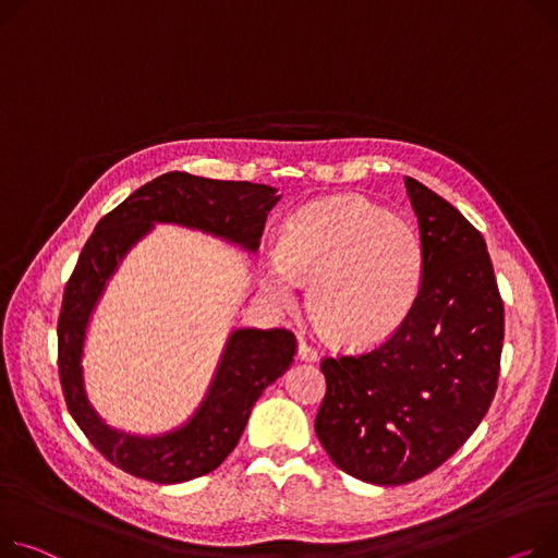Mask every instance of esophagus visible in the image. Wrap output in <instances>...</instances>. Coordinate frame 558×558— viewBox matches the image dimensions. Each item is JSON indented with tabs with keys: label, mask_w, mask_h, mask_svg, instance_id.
I'll return each instance as SVG.
<instances>
[{
	"label": "esophagus",
	"mask_w": 558,
	"mask_h": 558,
	"mask_svg": "<svg viewBox=\"0 0 558 558\" xmlns=\"http://www.w3.org/2000/svg\"><path fill=\"white\" fill-rule=\"evenodd\" d=\"M299 359H301V361L312 363V361H316V359H318V352H316L312 345H307L305 341H301V343H299Z\"/></svg>",
	"instance_id": "esophagus-1"
}]
</instances>
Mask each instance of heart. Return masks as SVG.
Wrapping results in <instances>:
<instances>
[{
  "instance_id": "obj_1",
  "label": "heart",
  "mask_w": 558,
  "mask_h": 558,
  "mask_svg": "<svg viewBox=\"0 0 558 558\" xmlns=\"http://www.w3.org/2000/svg\"><path fill=\"white\" fill-rule=\"evenodd\" d=\"M426 251L405 219L359 195L318 202L295 215L280 255L263 267V291L278 307L310 284V312L343 345L388 339L411 316L422 293Z\"/></svg>"
}]
</instances>
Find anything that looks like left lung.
Wrapping results in <instances>:
<instances>
[{"mask_svg": "<svg viewBox=\"0 0 558 558\" xmlns=\"http://www.w3.org/2000/svg\"><path fill=\"white\" fill-rule=\"evenodd\" d=\"M426 251L415 310L375 350L323 359L316 435L331 462L369 485L413 482L447 462L487 415L505 307L485 238L405 177Z\"/></svg>", "mask_w": 558, "mask_h": 558, "instance_id": "obj_1", "label": "left lung"}]
</instances>
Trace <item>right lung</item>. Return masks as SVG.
Wrapping results in <instances>:
<instances>
[{"instance_id": "1", "label": "right lung", "mask_w": 558, "mask_h": 558, "mask_svg": "<svg viewBox=\"0 0 558 558\" xmlns=\"http://www.w3.org/2000/svg\"><path fill=\"white\" fill-rule=\"evenodd\" d=\"M278 199V191L265 183L166 172L141 185L96 225L64 289L58 361L71 417L114 466L159 485H177L215 471L238 447L259 395L289 369L295 339L287 329L235 327L206 397L189 422L159 435L125 433L98 415L85 388L87 327L107 282L155 225L195 229L255 253Z\"/></svg>"}]
</instances>
